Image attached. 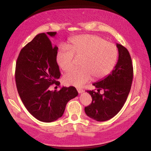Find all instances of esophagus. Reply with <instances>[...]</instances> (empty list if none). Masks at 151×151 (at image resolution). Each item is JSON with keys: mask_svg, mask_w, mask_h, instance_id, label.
Returning <instances> with one entry per match:
<instances>
[{"mask_svg": "<svg viewBox=\"0 0 151 151\" xmlns=\"http://www.w3.org/2000/svg\"><path fill=\"white\" fill-rule=\"evenodd\" d=\"M77 91H78V93H83L84 91L83 89H80V88H77Z\"/></svg>", "mask_w": 151, "mask_h": 151, "instance_id": "1", "label": "esophagus"}]
</instances>
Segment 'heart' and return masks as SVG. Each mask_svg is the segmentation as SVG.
<instances>
[{"instance_id": "obj_1", "label": "heart", "mask_w": 151, "mask_h": 151, "mask_svg": "<svg viewBox=\"0 0 151 151\" xmlns=\"http://www.w3.org/2000/svg\"><path fill=\"white\" fill-rule=\"evenodd\" d=\"M76 58H81V67L67 73L63 81L67 85L80 88L93 76L101 79L111 73L116 63L118 49L115 44L99 36H78L70 40L68 47L59 48L56 61L63 70L67 71L74 67Z\"/></svg>"}]
</instances>
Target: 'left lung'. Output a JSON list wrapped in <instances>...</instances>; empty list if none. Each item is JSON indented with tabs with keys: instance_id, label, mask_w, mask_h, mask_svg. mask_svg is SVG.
Instances as JSON below:
<instances>
[{
	"instance_id": "8db88e82",
	"label": "left lung",
	"mask_w": 151,
	"mask_h": 151,
	"mask_svg": "<svg viewBox=\"0 0 151 151\" xmlns=\"http://www.w3.org/2000/svg\"><path fill=\"white\" fill-rule=\"evenodd\" d=\"M118 60L112 72L104 79L93 84L98 93L86 91L92 97V103L84 108L91 118L98 122L111 119L120 111L129 95L133 80V65L130 53L120 44H116ZM103 89L104 94H100Z\"/></svg>"
}]
</instances>
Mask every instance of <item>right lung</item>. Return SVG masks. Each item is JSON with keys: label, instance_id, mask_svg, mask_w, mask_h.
Here are the masks:
<instances>
[{"label": "right lung", "instance_id": "right-lung-1", "mask_svg": "<svg viewBox=\"0 0 151 151\" xmlns=\"http://www.w3.org/2000/svg\"><path fill=\"white\" fill-rule=\"evenodd\" d=\"M56 34L47 32L36 35L21 49L16 65V84L22 103L36 119L47 123L60 118L67 103L78 95L73 86L50 89L51 85H60L57 79L60 72L56 61L58 47H53L48 38Z\"/></svg>", "mask_w": 151, "mask_h": 151}]
</instances>
